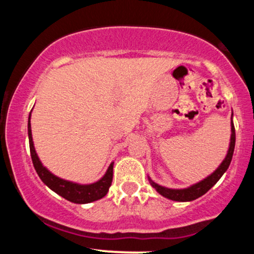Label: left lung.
I'll list each match as a JSON object with an SVG mask.
<instances>
[{
    "label": "left lung",
    "instance_id": "left-lung-1",
    "mask_svg": "<svg viewBox=\"0 0 254 254\" xmlns=\"http://www.w3.org/2000/svg\"><path fill=\"white\" fill-rule=\"evenodd\" d=\"M234 147H235V129H234V123H233V111H232V117H230V142L228 151H227L226 157L223 159V161L221 162L220 166L215 170L210 176L204 178L203 180L198 182L196 184H192L191 186L185 189H170L166 188V186H161L159 184L150 179V177H148L149 179L150 185L153 186L155 190L159 192L161 196L165 198H168L171 200H176V202H191V200L197 199L198 197L203 196L204 193H206L212 186L216 184L220 178L226 173V171L228 170L230 161H232L233 153H234Z\"/></svg>",
    "mask_w": 254,
    "mask_h": 254
}]
</instances>
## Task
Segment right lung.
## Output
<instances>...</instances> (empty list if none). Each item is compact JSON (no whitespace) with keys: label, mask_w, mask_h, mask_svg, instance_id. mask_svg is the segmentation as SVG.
I'll list each match as a JSON object with an SVG mask.
<instances>
[{"label":"right lung","mask_w":254,"mask_h":254,"mask_svg":"<svg viewBox=\"0 0 254 254\" xmlns=\"http://www.w3.org/2000/svg\"><path fill=\"white\" fill-rule=\"evenodd\" d=\"M27 130H28V141H30L32 162H33V166L34 168H36L37 174L39 176L40 179H42V182L45 184L49 189H51L52 191L56 192V193L60 194L61 197L65 198V199L69 200V202L76 203V204L92 203L94 202V200L101 199V198L106 196V193L109 192L111 184H112L113 164H115V162H111V165L109 166V168H107L106 173L104 174V177L101 178V179H99L98 182L93 184H78V183L69 182V180L62 179V178L55 176L54 173H51V172L42 164L39 156H38L36 148H34V144H33V138H32L31 113L30 116H28Z\"/></svg>","instance_id":"obj_1"}]
</instances>
